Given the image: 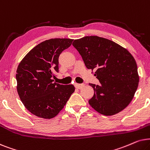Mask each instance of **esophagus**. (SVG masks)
Wrapping results in <instances>:
<instances>
[{
	"instance_id": "1",
	"label": "esophagus",
	"mask_w": 150,
	"mask_h": 150,
	"mask_svg": "<svg viewBox=\"0 0 150 150\" xmlns=\"http://www.w3.org/2000/svg\"><path fill=\"white\" fill-rule=\"evenodd\" d=\"M74 86H75V87L76 88L81 89L83 86H84V84H83V83H75V84H74Z\"/></svg>"
}]
</instances>
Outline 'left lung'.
Here are the masks:
<instances>
[{
	"label": "left lung",
	"instance_id": "8db88e82",
	"mask_svg": "<svg viewBox=\"0 0 150 150\" xmlns=\"http://www.w3.org/2000/svg\"><path fill=\"white\" fill-rule=\"evenodd\" d=\"M73 47L81 55L86 67L95 70L100 85L89 83L94 95L88 103L99 113L114 115L132 100L139 82L137 65L126 49L97 35L75 40Z\"/></svg>",
	"mask_w": 150,
	"mask_h": 150
}]
</instances>
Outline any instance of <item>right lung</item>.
<instances>
[{
  "label": "right lung",
  "mask_w": 150,
  "mask_h": 150,
  "mask_svg": "<svg viewBox=\"0 0 150 150\" xmlns=\"http://www.w3.org/2000/svg\"><path fill=\"white\" fill-rule=\"evenodd\" d=\"M73 39L52 38L33 48L16 70L17 91L30 112L50 119L58 115L75 91L73 85L54 82L60 53L71 45Z\"/></svg>",
  "instance_id": "obj_1"
}]
</instances>
